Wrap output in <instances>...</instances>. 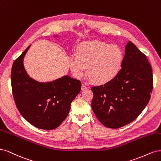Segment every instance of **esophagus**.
I'll return each instance as SVG.
<instances>
[{"instance_id":"obj_1","label":"esophagus","mask_w":161,"mask_h":161,"mask_svg":"<svg viewBox=\"0 0 161 161\" xmlns=\"http://www.w3.org/2000/svg\"><path fill=\"white\" fill-rule=\"evenodd\" d=\"M86 89H87V86H86L84 84H82V85H81V90H85Z\"/></svg>"}]
</instances>
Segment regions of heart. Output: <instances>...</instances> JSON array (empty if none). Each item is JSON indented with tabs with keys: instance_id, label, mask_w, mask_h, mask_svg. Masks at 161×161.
Returning <instances> with one entry per match:
<instances>
[{
	"instance_id": "b5f03b06",
	"label": "heart",
	"mask_w": 161,
	"mask_h": 161,
	"mask_svg": "<svg viewBox=\"0 0 161 161\" xmlns=\"http://www.w3.org/2000/svg\"><path fill=\"white\" fill-rule=\"evenodd\" d=\"M76 55L68 58V64L77 78L84 76L88 67V75L97 85L112 81L120 73L123 62V52L118 45L100 41L80 43Z\"/></svg>"
}]
</instances>
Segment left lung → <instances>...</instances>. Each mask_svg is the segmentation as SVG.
Returning <instances> with one entry per match:
<instances>
[{
    "label": "left lung",
    "mask_w": 161,
    "mask_h": 161,
    "mask_svg": "<svg viewBox=\"0 0 161 161\" xmlns=\"http://www.w3.org/2000/svg\"><path fill=\"white\" fill-rule=\"evenodd\" d=\"M153 87V70L147 56L128 41L116 78L107 84L92 87L93 112L106 127L127 125L147 106Z\"/></svg>",
    "instance_id": "obj_1"
}]
</instances>
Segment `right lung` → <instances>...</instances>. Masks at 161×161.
Masks as SVG:
<instances>
[{
  "label": "right lung",
  "instance_id": "right-lung-1",
  "mask_svg": "<svg viewBox=\"0 0 161 161\" xmlns=\"http://www.w3.org/2000/svg\"><path fill=\"white\" fill-rule=\"evenodd\" d=\"M30 47L13 64V97L19 112L26 120L40 129L53 130L68 115L72 101L80 92L81 83L69 75L49 82H39L32 79L23 65L24 58Z\"/></svg>",
  "mask_w": 161,
  "mask_h": 161
}]
</instances>
